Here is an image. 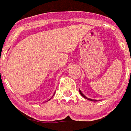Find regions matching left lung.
I'll return each instance as SVG.
<instances>
[{
  "instance_id": "left-lung-1",
  "label": "left lung",
  "mask_w": 131,
  "mask_h": 131,
  "mask_svg": "<svg viewBox=\"0 0 131 131\" xmlns=\"http://www.w3.org/2000/svg\"><path fill=\"white\" fill-rule=\"evenodd\" d=\"M79 92H80V94H81V95L83 96V97H84V98H85V99H88V100L92 101H96V100H92V99H88V98H87V97H86V96H85L84 95V94H83V93L81 92V91H80V90H79Z\"/></svg>"
}]
</instances>
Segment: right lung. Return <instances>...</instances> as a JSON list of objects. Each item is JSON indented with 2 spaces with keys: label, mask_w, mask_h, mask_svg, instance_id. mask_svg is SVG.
I'll list each match as a JSON object with an SVG mask.
<instances>
[{
  "label": "right lung",
  "mask_w": 131,
  "mask_h": 131,
  "mask_svg": "<svg viewBox=\"0 0 131 131\" xmlns=\"http://www.w3.org/2000/svg\"><path fill=\"white\" fill-rule=\"evenodd\" d=\"M49 100H50V99H49Z\"/></svg>",
  "instance_id": "1"
}]
</instances>
